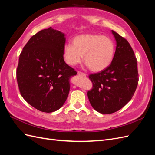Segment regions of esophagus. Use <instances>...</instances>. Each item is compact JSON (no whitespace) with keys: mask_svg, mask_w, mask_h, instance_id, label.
Returning <instances> with one entry per match:
<instances>
[{"mask_svg":"<svg viewBox=\"0 0 155 155\" xmlns=\"http://www.w3.org/2000/svg\"><path fill=\"white\" fill-rule=\"evenodd\" d=\"M78 75L79 76H82V77H86V76H87V75L85 73L81 72H78Z\"/></svg>","mask_w":155,"mask_h":155,"instance_id":"34e87169","label":"esophagus"}]
</instances>
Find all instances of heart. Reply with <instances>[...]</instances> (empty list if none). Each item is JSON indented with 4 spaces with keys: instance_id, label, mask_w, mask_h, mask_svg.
<instances>
[{
    "instance_id": "obj_1",
    "label": "heart",
    "mask_w": 155,
    "mask_h": 155,
    "mask_svg": "<svg viewBox=\"0 0 155 155\" xmlns=\"http://www.w3.org/2000/svg\"><path fill=\"white\" fill-rule=\"evenodd\" d=\"M73 45L64 46L67 63L75 66L84 60L92 71L100 72L111 63L115 52L114 44L109 37L96 34H84L75 37Z\"/></svg>"
}]
</instances>
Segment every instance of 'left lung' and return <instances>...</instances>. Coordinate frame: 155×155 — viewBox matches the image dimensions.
<instances>
[{"label": "left lung", "mask_w": 155, "mask_h": 155, "mask_svg": "<svg viewBox=\"0 0 155 155\" xmlns=\"http://www.w3.org/2000/svg\"><path fill=\"white\" fill-rule=\"evenodd\" d=\"M116 48L110 64L100 72L91 74L92 88L87 92L92 107L101 114L114 113L133 97L138 83L137 60L129 42L112 30Z\"/></svg>", "instance_id": "obj_1"}]
</instances>
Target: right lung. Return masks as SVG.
Wrapping results in <instances>:
<instances>
[{
  "label": "right lung",
  "mask_w": 155,
  "mask_h": 155,
  "mask_svg": "<svg viewBox=\"0 0 155 155\" xmlns=\"http://www.w3.org/2000/svg\"><path fill=\"white\" fill-rule=\"evenodd\" d=\"M63 33L50 27L33 35L24 46L17 68L22 97L36 109L52 112L67 100L71 76L77 72L64 62Z\"/></svg>",
  "instance_id": "add662e5"
}]
</instances>
